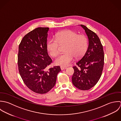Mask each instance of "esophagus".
Segmentation results:
<instances>
[{
    "label": "esophagus",
    "mask_w": 121,
    "mask_h": 121,
    "mask_svg": "<svg viewBox=\"0 0 121 121\" xmlns=\"http://www.w3.org/2000/svg\"><path fill=\"white\" fill-rule=\"evenodd\" d=\"M60 68H61V70H65V69H66L67 68V67H64V66H61V67H60Z\"/></svg>",
    "instance_id": "esophagus-1"
}]
</instances>
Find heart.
Here are the masks:
<instances>
[{
  "instance_id": "obj_1",
  "label": "heart",
  "mask_w": 121,
  "mask_h": 121,
  "mask_svg": "<svg viewBox=\"0 0 121 121\" xmlns=\"http://www.w3.org/2000/svg\"><path fill=\"white\" fill-rule=\"evenodd\" d=\"M59 44H66L65 51L55 60L56 65L67 66L72 62L73 56L76 58L82 57L88 47L87 39L86 36L71 30H65L57 33L55 39H50L47 44V49L52 57L56 56L59 53Z\"/></svg>"
}]
</instances>
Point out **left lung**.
<instances>
[{"mask_svg":"<svg viewBox=\"0 0 121 121\" xmlns=\"http://www.w3.org/2000/svg\"><path fill=\"white\" fill-rule=\"evenodd\" d=\"M86 34L89 45L82 58L73 67V85L82 90L94 86L99 79L103 69L104 55L102 45L96 34L86 26L80 25Z\"/></svg>","mask_w":121,"mask_h":121,"instance_id":"8db88e82","label":"left lung"}]
</instances>
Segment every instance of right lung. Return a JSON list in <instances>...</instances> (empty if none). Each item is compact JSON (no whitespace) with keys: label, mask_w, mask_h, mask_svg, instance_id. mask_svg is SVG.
<instances>
[{"label":"right lung","mask_w":121,"mask_h":121,"mask_svg":"<svg viewBox=\"0 0 121 121\" xmlns=\"http://www.w3.org/2000/svg\"><path fill=\"white\" fill-rule=\"evenodd\" d=\"M48 27H37L26 35L19 46L18 65L26 86L35 93L44 94L55 85L59 66L47 67L52 60L47 49Z\"/></svg>","instance_id":"1"}]
</instances>
